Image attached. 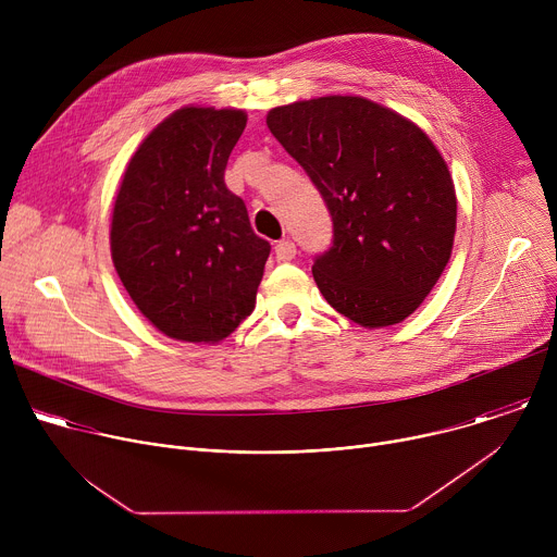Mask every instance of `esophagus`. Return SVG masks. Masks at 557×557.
<instances>
[{"mask_svg": "<svg viewBox=\"0 0 557 557\" xmlns=\"http://www.w3.org/2000/svg\"><path fill=\"white\" fill-rule=\"evenodd\" d=\"M295 253H297V249H295V243H290V240H282L275 245V258L280 262H290L295 258Z\"/></svg>", "mask_w": 557, "mask_h": 557, "instance_id": "1", "label": "esophagus"}]
</instances>
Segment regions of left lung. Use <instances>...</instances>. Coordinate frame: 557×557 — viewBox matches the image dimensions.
<instances>
[{
	"label": "left lung",
	"mask_w": 557,
	"mask_h": 557,
	"mask_svg": "<svg viewBox=\"0 0 557 557\" xmlns=\"http://www.w3.org/2000/svg\"><path fill=\"white\" fill-rule=\"evenodd\" d=\"M271 134L320 189L333 245L314 258L326 301L366 329L404 322L445 271L456 191L428 134L363 97L273 108Z\"/></svg>",
	"instance_id": "8db88e82"
}]
</instances>
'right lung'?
Segmentation results:
<instances>
[{"label":"right lung","instance_id":"add662e5","mask_svg":"<svg viewBox=\"0 0 557 557\" xmlns=\"http://www.w3.org/2000/svg\"><path fill=\"white\" fill-rule=\"evenodd\" d=\"M243 110L181 108L158 123L123 174L110 228L116 273L172 339L215 344L256 308L271 245L224 185Z\"/></svg>","mask_w":557,"mask_h":557}]
</instances>
